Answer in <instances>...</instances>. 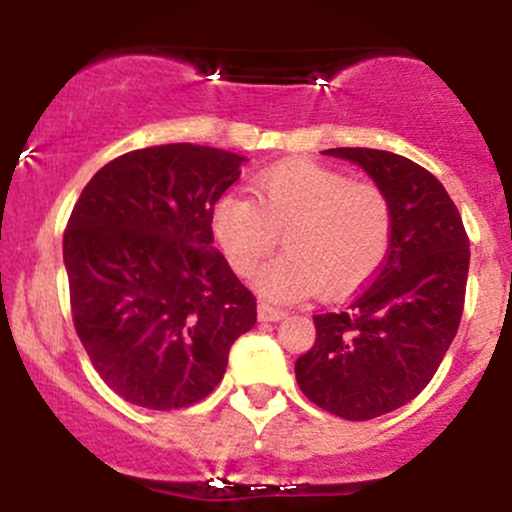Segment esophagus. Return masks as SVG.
Segmentation results:
<instances>
[{"mask_svg":"<svg viewBox=\"0 0 512 512\" xmlns=\"http://www.w3.org/2000/svg\"><path fill=\"white\" fill-rule=\"evenodd\" d=\"M257 315H260V320L276 322V320H281V317H286L289 313H286L284 308H279V305H272L269 301H260V305H257Z\"/></svg>","mask_w":512,"mask_h":512,"instance_id":"esophagus-1","label":"esophagus"}]
</instances>
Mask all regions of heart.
Masks as SVG:
<instances>
[{"mask_svg":"<svg viewBox=\"0 0 512 512\" xmlns=\"http://www.w3.org/2000/svg\"><path fill=\"white\" fill-rule=\"evenodd\" d=\"M255 199L226 192L211 207V233L228 264L250 276L279 245L289 250L260 274L274 298L317 289L325 296L354 291L380 269L390 250V195L373 180L337 168L291 161L252 182Z\"/></svg>","mask_w":512,"mask_h":512,"instance_id":"obj_1","label":"heart"}]
</instances>
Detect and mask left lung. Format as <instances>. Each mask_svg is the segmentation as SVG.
I'll use <instances>...</instances> for the list:
<instances>
[{
    "label": "left lung",
    "mask_w": 512,
    "mask_h": 512,
    "mask_svg": "<svg viewBox=\"0 0 512 512\" xmlns=\"http://www.w3.org/2000/svg\"><path fill=\"white\" fill-rule=\"evenodd\" d=\"M390 195L395 226L378 274L344 310L313 315L315 344L296 361L303 395L349 421L411 402L431 383L464 310L469 238L436 175L380 149H327Z\"/></svg>",
    "instance_id": "8db88e82"
}]
</instances>
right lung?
Here are the masks:
<instances>
[{"mask_svg":"<svg viewBox=\"0 0 512 512\" xmlns=\"http://www.w3.org/2000/svg\"><path fill=\"white\" fill-rule=\"evenodd\" d=\"M243 161L199 144L146 146L103 166L76 199L64 228L74 330L125 402H199L255 325V296L214 248L209 219Z\"/></svg>","mask_w":512,"mask_h":512,"instance_id":"right-lung-1","label":"right lung"}]
</instances>
